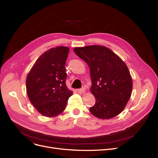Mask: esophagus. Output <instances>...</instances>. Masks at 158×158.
<instances>
[{"label":"esophagus","instance_id":"esophagus-1","mask_svg":"<svg viewBox=\"0 0 158 158\" xmlns=\"http://www.w3.org/2000/svg\"><path fill=\"white\" fill-rule=\"evenodd\" d=\"M85 87H82V88L78 89H77V92H78V93H80V94H84V93L85 92Z\"/></svg>","mask_w":158,"mask_h":158}]
</instances>
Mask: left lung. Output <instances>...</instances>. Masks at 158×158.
Returning a JSON list of instances; mask_svg holds the SVG:
<instances>
[{
	"label": "left lung",
	"instance_id": "obj_1",
	"mask_svg": "<svg viewBox=\"0 0 158 158\" xmlns=\"http://www.w3.org/2000/svg\"><path fill=\"white\" fill-rule=\"evenodd\" d=\"M74 51L89 67L90 90L95 98L90 113L101 119L116 117L125 109L132 94V81L127 66L106 47H76Z\"/></svg>",
	"mask_w": 158,
	"mask_h": 158
}]
</instances>
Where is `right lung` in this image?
Here are the masks:
<instances>
[{
  "label": "right lung",
  "mask_w": 158,
  "mask_h": 158,
  "mask_svg": "<svg viewBox=\"0 0 158 158\" xmlns=\"http://www.w3.org/2000/svg\"><path fill=\"white\" fill-rule=\"evenodd\" d=\"M67 47L51 48L43 53L32 66L26 78L27 96L40 114L55 117L64 111L73 92L66 85L65 63Z\"/></svg>",
  "instance_id": "add662e5"
}]
</instances>
